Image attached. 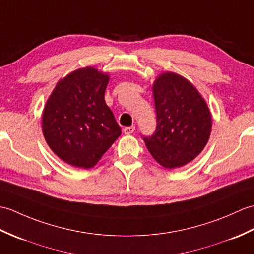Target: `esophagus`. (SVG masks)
<instances>
[{
  "mask_svg": "<svg viewBox=\"0 0 254 254\" xmlns=\"http://www.w3.org/2000/svg\"><path fill=\"white\" fill-rule=\"evenodd\" d=\"M123 131L125 134H131L134 131V126H129V127H125L123 129Z\"/></svg>",
  "mask_w": 254,
  "mask_h": 254,
  "instance_id": "1",
  "label": "esophagus"
}]
</instances>
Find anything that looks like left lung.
I'll use <instances>...</instances> for the list:
<instances>
[{
  "instance_id": "1",
  "label": "left lung",
  "mask_w": 254,
  "mask_h": 254,
  "mask_svg": "<svg viewBox=\"0 0 254 254\" xmlns=\"http://www.w3.org/2000/svg\"><path fill=\"white\" fill-rule=\"evenodd\" d=\"M156 129L143 137L160 165L176 168L194 160L212 129L207 104L192 83L175 72H163L153 83Z\"/></svg>"
}]
</instances>
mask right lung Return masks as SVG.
Listing matches in <instances>:
<instances>
[{"label": "right lung", "mask_w": 254, "mask_h": 254, "mask_svg": "<svg viewBox=\"0 0 254 254\" xmlns=\"http://www.w3.org/2000/svg\"><path fill=\"white\" fill-rule=\"evenodd\" d=\"M110 80L93 67L61 79L42 114V131L50 149L67 164L90 168L121 136L114 114L105 103Z\"/></svg>", "instance_id": "right-lung-1"}]
</instances>
